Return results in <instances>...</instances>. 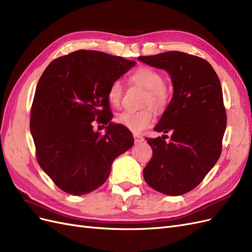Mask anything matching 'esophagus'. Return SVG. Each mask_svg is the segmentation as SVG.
Returning <instances> with one entry per match:
<instances>
[{"label":"esophagus","mask_w":252,"mask_h":252,"mask_svg":"<svg viewBox=\"0 0 252 252\" xmlns=\"http://www.w3.org/2000/svg\"><path fill=\"white\" fill-rule=\"evenodd\" d=\"M134 140H135V143H138V142L143 141V137H141V136H139V135L134 134Z\"/></svg>","instance_id":"1"}]
</instances>
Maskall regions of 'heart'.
Returning a JSON list of instances; mask_svg holds the SVG:
<instances>
[{
	"label": "heart",
	"instance_id": "b5f03b06",
	"mask_svg": "<svg viewBox=\"0 0 252 252\" xmlns=\"http://www.w3.org/2000/svg\"><path fill=\"white\" fill-rule=\"evenodd\" d=\"M131 81L146 90V95L142 104L152 106L157 112H161L168 104L169 93L164 88V79L160 71L149 66H140L131 75ZM124 86L119 79L112 81L107 91V99L111 104H120ZM116 124L127 128L133 133H140L146 130L154 121V113L151 107L140 111H124L115 117Z\"/></svg>",
	"mask_w": 252,
	"mask_h": 252
}]
</instances>
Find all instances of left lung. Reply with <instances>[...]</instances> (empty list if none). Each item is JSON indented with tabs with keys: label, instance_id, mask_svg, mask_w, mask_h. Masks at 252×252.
<instances>
[{
	"label": "left lung",
	"instance_id": "left-lung-1",
	"mask_svg": "<svg viewBox=\"0 0 252 252\" xmlns=\"http://www.w3.org/2000/svg\"><path fill=\"white\" fill-rule=\"evenodd\" d=\"M150 66L167 70L173 97L155 126L171 133L146 138L153 156L143 169L146 183L158 192L182 195L202 183L221 153L227 115L220 79L209 62L182 52L140 56Z\"/></svg>",
	"mask_w": 252,
	"mask_h": 252
}]
</instances>
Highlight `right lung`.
Wrapping results in <instances>:
<instances>
[{
  "instance_id": "1",
  "label": "right lung",
  "mask_w": 252,
  "mask_h": 252,
  "mask_svg": "<svg viewBox=\"0 0 252 252\" xmlns=\"http://www.w3.org/2000/svg\"><path fill=\"white\" fill-rule=\"evenodd\" d=\"M135 61L77 50L49 63L35 89L31 132L42 170L62 191L83 195L102 186L116 157L130 149L131 132L111 122L107 91ZM107 124L104 135L92 121Z\"/></svg>"
}]
</instances>
